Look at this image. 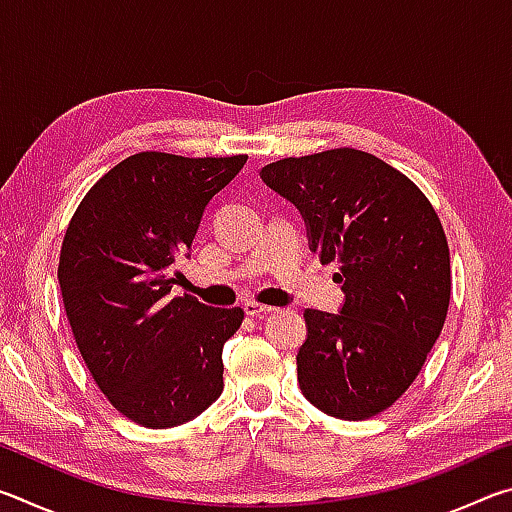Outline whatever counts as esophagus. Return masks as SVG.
Returning a JSON list of instances; mask_svg holds the SVG:
<instances>
[{"instance_id": "34e87169", "label": "esophagus", "mask_w": 512, "mask_h": 512, "mask_svg": "<svg viewBox=\"0 0 512 512\" xmlns=\"http://www.w3.org/2000/svg\"><path fill=\"white\" fill-rule=\"evenodd\" d=\"M244 309H246L248 316H268V314H273V311H275V307L262 305V302H255V300L244 302Z\"/></svg>"}]
</instances>
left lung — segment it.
Here are the masks:
<instances>
[{"instance_id":"8db88e82","label":"left lung","mask_w":512,"mask_h":512,"mask_svg":"<svg viewBox=\"0 0 512 512\" xmlns=\"http://www.w3.org/2000/svg\"><path fill=\"white\" fill-rule=\"evenodd\" d=\"M262 180L305 216L311 250L339 264L345 291L341 314L305 309L300 391L332 418L368 420L409 391L443 332V223L411 178L350 146L271 162Z\"/></svg>"}]
</instances>
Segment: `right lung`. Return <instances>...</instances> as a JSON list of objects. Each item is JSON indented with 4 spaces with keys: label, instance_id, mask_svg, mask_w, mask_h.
<instances>
[{
    "label": "right lung",
    "instance_id": "1",
    "mask_svg": "<svg viewBox=\"0 0 512 512\" xmlns=\"http://www.w3.org/2000/svg\"><path fill=\"white\" fill-rule=\"evenodd\" d=\"M246 160L135 153L90 187L67 225L58 282L76 348L106 400L142 427L185 424L223 391V345L244 309L171 298L173 264Z\"/></svg>",
    "mask_w": 512,
    "mask_h": 512
}]
</instances>
